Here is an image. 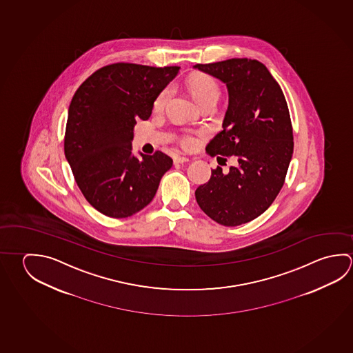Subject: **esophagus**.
I'll use <instances>...</instances> for the list:
<instances>
[{"label":"esophagus","instance_id":"34e87169","mask_svg":"<svg viewBox=\"0 0 353 353\" xmlns=\"http://www.w3.org/2000/svg\"><path fill=\"white\" fill-rule=\"evenodd\" d=\"M174 163H183V162L188 161V157H185V156H174Z\"/></svg>","mask_w":353,"mask_h":353}]
</instances>
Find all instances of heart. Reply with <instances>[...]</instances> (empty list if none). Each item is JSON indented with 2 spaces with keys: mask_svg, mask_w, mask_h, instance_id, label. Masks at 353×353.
Returning <instances> with one entry per match:
<instances>
[{
  "mask_svg": "<svg viewBox=\"0 0 353 353\" xmlns=\"http://www.w3.org/2000/svg\"><path fill=\"white\" fill-rule=\"evenodd\" d=\"M185 87L190 93L192 99L202 109L207 106L216 105V101L221 97V87L218 81L210 74L205 73H194L190 75L185 81ZM170 99V90L163 89L156 97L154 101V110L157 112H162L168 105ZM199 139L194 135H185L181 139V145L185 149H194L198 145Z\"/></svg>",
  "mask_w": 353,
  "mask_h": 353,
  "instance_id": "heart-1",
  "label": "heart"
}]
</instances>
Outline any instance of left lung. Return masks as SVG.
<instances>
[{
	"label": "left lung",
	"mask_w": 353,
	"mask_h": 353,
	"mask_svg": "<svg viewBox=\"0 0 353 353\" xmlns=\"http://www.w3.org/2000/svg\"><path fill=\"white\" fill-rule=\"evenodd\" d=\"M194 68L227 84L228 110L223 130L207 146L218 159L234 156L224 174L212 170L196 190L201 210L216 223L235 227L264 213L284 185L294 137L290 112L278 81L263 63L248 58L196 64Z\"/></svg>",
	"instance_id": "obj_1"
}]
</instances>
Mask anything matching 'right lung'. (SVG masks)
Segmentation results:
<instances>
[{
  "label": "right lung",
  "instance_id": "right-lung-1",
  "mask_svg": "<svg viewBox=\"0 0 353 353\" xmlns=\"http://www.w3.org/2000/svg\"><path fill=\"white\" fill-rule=\"evenodd\" d=\"M179 67L114 63L83 81L69 105L64 154L83 196L100 213L126 218L155 197L172 159L156 151L137 159L131 140Z\"/></svg>",
  "mask_w": 353,
  "mask_h": 353
}]
</instances>
